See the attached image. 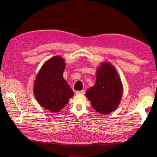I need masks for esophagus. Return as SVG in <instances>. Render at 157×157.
Listing matches in <instances>:
<instances>
[{"mask_svg":"<svg viewBox=\"0 0 157 157\" xmlns=\"http://www.w3.org/2000/svg\"><path fill=\"white\" fill-rule=\"evenodd\" d=\"M76 94H85V90H79V91H77Z\"/></svg>","mask_w":157,"mask_h":157,"instance_id":"34e87169","label":"esophagus"}]
</instances>
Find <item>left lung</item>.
Wrapping results in <instances>:
<instances>
[{
    "label": "left lung",
    "instance_id": "obj_1",
    "mask_svg": "<svg viewBox=\"0 0 157 157\" xmlns=\"http://www.w3.org/2000/svg\"><path fill=\"white\" fill-rule=\"evenodd\" d=\"M123 85L115 68L109 62L102 63L96 71L94 86L86 92L92 107L101 114H107L118 107Z\"/></svg>",
    "mask_w": 157,
    "mask_h": 157
}]
</instances>
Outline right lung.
<instances>
[{
    "instance_id": "obj_1",
    "label": "right lung",
    "mask_w": 157,
    "mask_h": 157,
    "mask_svg": "<svg viewBox=\"0 0 157 157\" xmlns=\"http://www.w3.org/2000/svg\"><path fill=\"white\" fill-rule=\"evenodd\" d=\"M64 59L55 56L44 63L34 82V94L39 104L51 112H59L73 96L63 74Z\"/></svg>"
}]
</instances>
